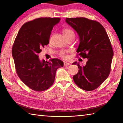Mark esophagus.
<instances>
[{
    "instance_id": "esophagus-1",
    "label": "esophagus",
    "mask_w": 123,
    "mask_h": 123,
    "mask_svg": "<svg viewBox=\"0 0 123 123\" xmlns=\"http://www.w3.org/2000/svg\"><path fill=\"white\" fill-rule=\"evenodd\" d=\"M70 65V63L69 62H64V66H68Z\"/></svg>"
}]
</instances>
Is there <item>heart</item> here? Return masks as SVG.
<instances>
[{"mask_svg":"<svg viewBox=\"0 0 123 123\" xmlns=\"http://www.w3.org/2000/svg\"><path fill=\"white\" fill-rule=\"evenodd\" d=\"M72 31H72L71 30H70V29H64L63 30H62V34H63V35H68L69 33H70ZM61 55L62 58H66V55H65V51L62 52L61 53Z\"/></svg>","mask_w":123,"mask_h":123,"instance_id":"heart-1","label":"heart"}]
</instances>
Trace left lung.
<instances>
[{
  "instance_id": "left-lung-1",
  "label": "left lung",
  "mask_w": 123,
  "mask_h": 123,
  "mask_svg": "<svg viewBox=\"0 0 123 123\" xmlns=\"http://www.w3.org/2000/svg\"><path fill=\"white\" fill-rule=\"evenodd\" d=\"M65 21L79 37L76 52L88 59L83 66L77 62L72 64L79 69L73 75L74 81L81 89L93 90L105 81L110 72L113 52L109 38L105 28L96 21L76 18H66Z\"/></svg>"
}]
</instances>
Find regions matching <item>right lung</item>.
Segmentation results:
<instances>
[{"instance_id":"1","label":"right lung","mask_w":123,"mask_h":123,"mask_svg":"<svg viewBox=\"0 0 123 123\" xmlns=\"http://www.w3.org/2000/svg\"><path fill=\"white\" fill-rule=\"evenodd\" d=\"M61 18H40L23 25L14 43L12 54L16 72L30 88L41 92L48 89L55 81L57 69L64 66L61 60L40 61L38 54L49 43L51 33Z\"/></svg>"}]
</instances>
